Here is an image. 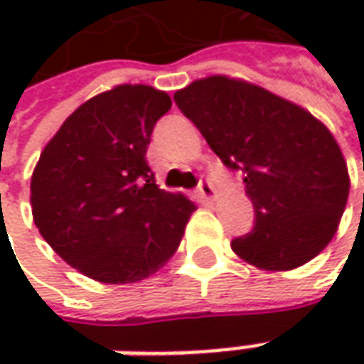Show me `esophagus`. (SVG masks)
Segmentation results:
<instances>
[{
    "mask_svg": "<svg viewBox=\"0 0 364 364\" xmlns=\"http://www.w3.org/2000/svg\"><path fill=\"white\" fill-rule=\"evenodd\" d=\"M194 198H196V203L200 204V206H213V204L217 203L218 194L208 180H200V186L196 190Z\"/></svg>",
    "mask_w": 364,
    "mask_h": 364,
    "instance_id": "34e87169",
    "label": "esophagus"
}]
</instances>
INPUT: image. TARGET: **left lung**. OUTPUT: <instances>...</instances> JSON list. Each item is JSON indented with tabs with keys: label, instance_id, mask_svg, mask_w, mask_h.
I'll return each mask as SVG.
<instances>
[{
	"label": "left lung",
	"instance_id": "1",
	"mask_svg": "<svg viewBox=\"0 0 364 364\" xmlns=\"http://www.w3.org/2000/svg\"><path fill=\"white\" fill-rule=\"evenodd\" d=\"M206 144L243 172L255 227L231 249L261 272L314 259L338 231L350 178L341 146L304 107L243 78L213 75L174 92Z\"/></svg>",
	"mask_w": 364,
	"mask_h": 364
}]
</instances>
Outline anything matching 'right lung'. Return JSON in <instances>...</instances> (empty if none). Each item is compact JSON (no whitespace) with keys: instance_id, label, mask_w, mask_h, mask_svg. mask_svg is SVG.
<instances>
[{"instance_id":"right-lung-1","label":"right lung","mask_w":364,"mask_h":364,"mask_svg":"<svg viewBox=\"0 0 364 364\" xmlns=\"http://www.w3.org/2000/svg\"><path fill=\"white\" fill-rule=\"evenodd\" d=\"M166 91L117 85L68 115L40 154L30 204L44 241L101 284H137L176 253L196 206L156 184L146 160Z\"/></svg>"}]
</instances>
